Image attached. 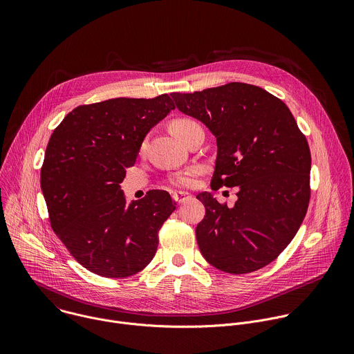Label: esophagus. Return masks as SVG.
I'll use <instances>...</instances> for the list:
<instances>
[{"label": "esophagus", "instance_id": "esophagus-1", "mask_svg": "<svg viewBox=\"0 0 354 354\" xmlns=\"http://www.w3.org/2000/svg\"><path fill=\"white\" fill-rule=\"evenodd\" d=\"M189 198H192V194L190 193H187V192H175L174 193V200L176 201V203H185L186 200H189Z\"/></svg>", "mask_w": 354, "mask_h": 354}]
</instances>
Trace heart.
<instances>
[{
  "label": "heart",
  "mask_w": 354,
  "mask_h": 354,
  "mask_svg": "<svg viewBox=\"0 0 354 354\" xmlns=\"http://www.w3.org/2000/svg\"><path fill=\"white\" fill-rule=\"evenodd\" d=\"M171 127H172V131H174L180 140H185V137H186L192 130L200 127V124L196 123V122L192 120V119H178V120L172 122ZM194 174H196V169H189V171H186V172H183V174L175 175V176L171 179V182H172L174 185H176V186H190V185L193 183V176H194Z\"/></svg>",
  "instance_id": "obj_1"
}]
</instances>
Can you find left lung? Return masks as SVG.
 <instances>
[{"label":"left lung","mask_w":354,"mask_h":354,"mask_svg":"<svg viewBox=\"0 0 354 354\" xmlns=\"http://www.w3.org/2000/svg\"><path fill=\"white\" fill-rule=\"evenodd\" d=\"M176 108L217 138L212 189L238 186L234 207L212 193L196 197L201 255L218 270L245 274L273 262L295 236L310 203L311 153L283 100L243 82L171 93Z\"/></svg>","instance_id":"obj_1"}]
</instances>
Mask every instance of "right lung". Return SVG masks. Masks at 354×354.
<instances>
[{"label":"right lung","mask_w":354,"mask_h":354,"mask_svg":"<svg viewBox=\"0 0 354 354\" xmlns=\"http://www.w3.org/2000/svg\"><path fill=\"white\" fill-rule=\"evenodd\" d=\"M175 105L169 95L115 97L70 112L48 140L40 186L50 225L89 272L123 279L153 261L176 209L165 190L126 203L120 183L147 133Z\"/></svg>","instance_id":"obj_1"}]
</instances>
